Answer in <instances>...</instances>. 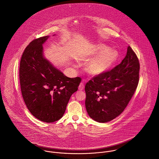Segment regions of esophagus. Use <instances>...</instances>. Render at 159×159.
<instances>
[{"instance_id":"34e87169","label":"esophagus","mask_w":159,"mask_h":159,"mask_svg":"<svg viewBox=\"0 0 159 159\" xmlns=\"http://www.w3.org/2000/svg\"><path fill=\"white\" fill-rule=\"evenodd\" d=\"M84 83H80V85H79V90H84Z\"/></svg>"}]
</instances>
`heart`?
Listing matches in <instances>:
<instances>
[{
	"label": "heart",
	"instance_id": "heart-1",
	"mask_svg": "<svg viewBox=\"0 0 159 159\" xmlns=\"http://www.w3.org/2000/svg\"><path fill=\"white\" fill-rule=\"evenodd\" d=\"M97 57L93 59L87 66V71L92 75H100L107 70L116 61L118 54L115 51L108 49L104 44L98 45L94 50L92 56Z\"/></svg>",
	"mask_w": 159,
	"mask_h": 159
}]
</instances>
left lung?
<instances>
[{"label": "left lung", "instance_id": "left-lung-1", "mask_svg": "<svg viewBox=\"0 0 159 159\" xmlns=\"http://www.w3.org/2000/svg\"><path fill=\"white\" fill-rule=\"evenodd\" d=\"M139 69V59L129 46L120 64L90 80L85 87V107L90 117L107 123L118 116L137 89Z\"/></svg>", "mask_w": 159, "mask_h": 159}]
</instances>
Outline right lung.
<instances>
[{"label": "right lung", "mask_w": 159, "mask_h": 159, "mask_svg": "<svg viewBox=\"0 0 159 159\" xmlns=\"http://www.w3.org/2000/svg\"><path fill=\"white\" fill-rule=\"evenodd\" d=\"M49 37L35 39L25 48L19 78L22 97L30 113L41 121L53 123L64 115L81 78L66 77L44 57L43 44Z\"/></svg>", "instance_id": "obj_1"}]
</instances>
